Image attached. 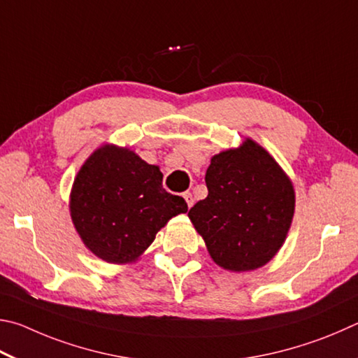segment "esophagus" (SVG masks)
I'll return each mask as SVG.
<instances>
[{
    "mask_svg": "<svg viewBox=\"0 0 358 358\" xmlns=\"http://www.w3.org/2000/svg\"><path fill=\"white\" fill-rule=\"evenodd\" d=\"M184 198H185V201H187V206H189V208H192L193 204H195V198H193V195L190 192H187V193H184Z\"/></svg>",
    "mask_w": 358,
    "mask_h": 358,
    "instance_id": "esophagus-1",
    "label": "esophagus"
}]
</instances>
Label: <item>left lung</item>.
<instances>
[{
  "label": "left lung",
  "instance_id": "8db88e82",
  "mask_svg": "<svg viewBox=\"0 0 358 358\" xmlns=\"http://www.w3.org/2000/svg\"><path fill=\"white\" fill-rule=\"evenodd\" d=\"M208 196L189 210L190 220L218 266L253 271L283 245L294 215V189L267 150L252 140L212 157Z\"/></svg>",
  "mask_w": 358,
  "mask_h": 358
}]
</instances>
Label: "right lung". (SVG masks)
<instances>
[{
    "label": "right lung",
    "instance_id": "right-lung-1",
    "mask_svg": "<svg viewBox=\"0 0 358 358\" xmlns=\"http://www.w3.org/2000/svg\"><path fill=\"white\" fill-rule=\"evenodd\" d=\"M159 166L129 149H97L77 174L71 215L85 245L100 259H136L169 218L189 210L182 196L162 185Z\"/></svg>",
    "mask_w": 358,
    "mask_h": 358
}]
</instances>
